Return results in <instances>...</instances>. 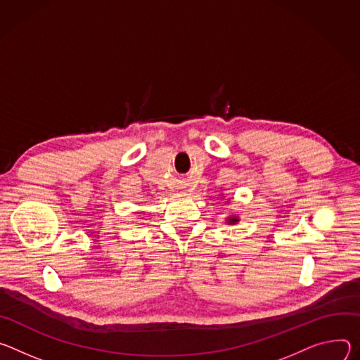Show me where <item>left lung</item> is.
I'll use <instances>...</instances> for the list:
<instances>
[{
  "mask_svg": "<svg viewBox=\"0 0 360 360\" xmlns=\"http://www.w3.org/2000/svg\"><path fill=\"white\" fill-rule=\"evenodd\" d=\"M238 220H240V217L236 216V214H231V216L226 217V223H227V224H237Z\"/></svg>",
  "mask_w": 360,
  "mask_h": 360,
  "instance_id": "8db88e82",
  "label": "left lung"
}]
</instances>
